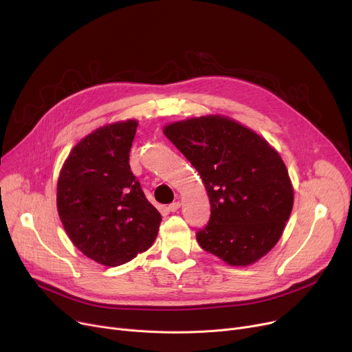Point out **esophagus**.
<instances>
[{
  "instance_id": "esophagus-1",
  "label": "esophagus",
  "mask_w": 352,
  "mask_h": 352,
  "mask_svg": "<svg viewBox=\"0 0 352 352\" xmlns=\"http://www.w3.org/2000/svg\"><path fill=\"white\" fill-rule=\"evenodd\" d=\"M179 207H181V202H179V201H175V202H173V204L168 206V210H170L171 212H175L177 210H179Z\"/></svg>"
}]
</instances>
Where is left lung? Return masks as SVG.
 Instances as JSON below:
<instances>
[{
    "label": "left lung",
    "mask_w": 352,
    "mask_h": 352,
    "mask_svg": "<svg viewBox=\"0 0 352 352\" xmlns=\"http://www.w3.org/2000/svg\"><path fill=\"white\" fill-rule=\"evenodd\" d=\"M198 171L211 217L197 232L202 250L232 267H247L280 241L294 206L287 166L274 146L251 128L211 114L162 129Z\"/></svg>",
    "instance_id": "obj_1"
}]
</instances>
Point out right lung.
<instances>
[{
	"instance_id": "obj_1",
	"label": "right lung",
	"mask_w": 352,
	"mask_h": 352,
	"mask_svg": "<svg viewBox=\"0 0 352 352\" xmlns=\"http://www.w3.org/2000/svg\"><path fill=\"white\" fill-rule=\"evenodd\" d=\"M138 121L111 122L69 151L57 181V210L72 244L89 260L117 267L145 252L161 214L129 168Z\"/></svg>"
}]
</instances>
